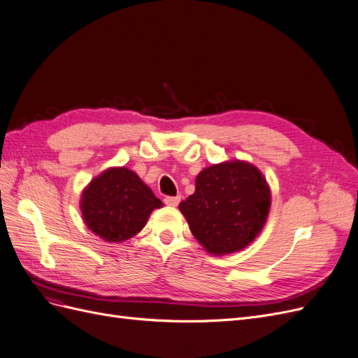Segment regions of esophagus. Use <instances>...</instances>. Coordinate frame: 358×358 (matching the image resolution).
I'll use <instances>...</instances> for the list:
<instances>
[{"label": "esophagus", "mask_w": 358, "mask_h": 358, "mask_svg": "<svg viewBox=\"0 0 358 358\" xmlns=\"http://www.w3.org/2000/svg\"><path fill=\"white\" fill-rule=\"evenodd\" d=\"M179 201H180V196H176V197H166V199H164V203H166L167 206H171V208H176V206L179 204Z\"/></svg>", "instance_id": "34e87169"}]
</instances>
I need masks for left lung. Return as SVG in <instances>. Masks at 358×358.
<instances>
[{"label": "left lung", "mask_w": 358, "mask_h": 358, "mask_svg": "<svg viewBox=\"0 0 358 358\" xmlns=\"http://www.w3.org/2000/svg\"><path fill=\"white\" fill-rule=\"evenodd\" d=\"M179 209L206 251L231 254L262 233L270 210V188L255 166L225 161L199 173L196 192Z\"/></svg>", "instance_id": "8db88e82"}]
</instances>
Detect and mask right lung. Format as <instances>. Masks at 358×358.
Masks as SVG:
<instances>
[{"instance_id": "add662e5", "label": "right lung", "mask_w": 358, "mask_h": 358, "mask_svg": "<svg viewBox=\"0 0 358 358\" xmlns=\"http://www.w3.org/2000/svg\"><path fill=\"white\" fill-rule=\"evenodd\" d=\"M162 201L127 167H112L90 182L82 192L80 209L88 229L107 242L136 236Z\"/></svg>"}]
</instances>
